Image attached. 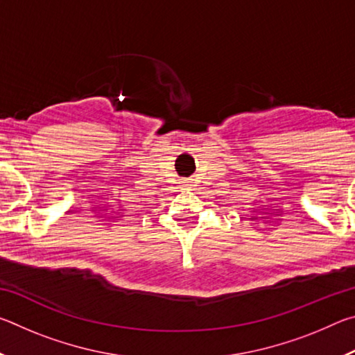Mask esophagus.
<instances>
[{
    "label": "esophagus",
    "mask_w": 355,
    "mask_h": 355,
    "mask_svg": "<svg viewBox=\"0 0 355 355\" xmlns=\"http://www.w3.org/2000/svg\"><path fill=\"white\" fill-rule=\"evenodd\" d=\"M182 183H183L184 188H191V186H192V178H184Z\"/></svg>",
    "instance_id": "34e87169"
}]
</instances>
